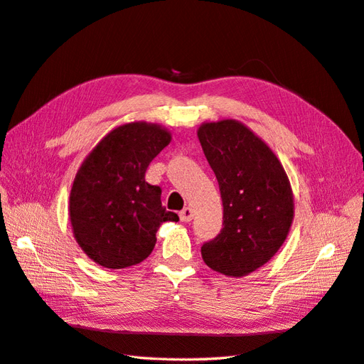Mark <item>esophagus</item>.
I'll return each instance as SVG.
<instances>
[{
  "label": "esophagus",
  "mask_w": 364,
  "mask_h": 364,
  "mask_svg": "<svg viewBox=\"0 0 364 364\" xmlns=\"http://www.w3.org/2000/svg\"><path fill=\"white\" fill-rule=\"evenodd\" d=\"M179 217H181L182 222H191V220L194 218V209L190 208V206L183 208L182 211L179 213Z\"/></svg>",
  "instance_id": "obj_1"
}]
</instances>
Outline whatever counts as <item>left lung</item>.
<instances>
[{
	"label": "left lung",
	"instance_id": "1",
	"mask_svg": "<svg viewBox=\"0 0 364 364\" xmlns=\"http://www.w3.org/2000/svg\"><path fill=\"white\" fill-rule=\"evenodd\" d=\"M197 136L223 202V229L202 246V258L226 277H246L270 261L290 232V181L272 149L241 121L203 123Z\"/></svg>",
	"mask_w": 364,
	"mask_h": 364
}]
</instances>
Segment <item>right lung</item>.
<instances>
[{"label": "right lung", "mask_w": 364, "mask_h": 364, "mask_svg": "<svg viewBox=\"0 0 364 364\" xmlns=\"http://www.w3.org/2000/svg\"><path fill=\"white\" fill-rule=\"evenodd\" d=\"M170 132L134 121L98 142L77 171L70 193V220L77 245L106 269L144 261L164 222L179 217L161 203V188L146 182L149 164L167 147Z\"/></svg>", "instance_id": "1"}]
</instances>
